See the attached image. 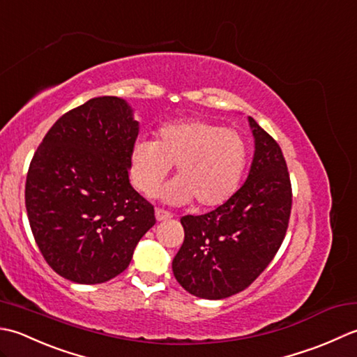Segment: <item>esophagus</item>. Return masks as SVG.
I'll return each mask as SVG.
<instances>
[{"label":"esophagus","instance_id":"esophagus-1","mask_svg":"<svg viewBox=\"0 0 357 357\" xmlns=\"http://www.w3.org/2000/svg\"><path fill=\"white\" fill-rule=\"evenodd\" d=\"M172 217V214L171 213H168V211H165V209H160V208H157L155 209V219H157V222H165V220H169Z\"/></svg>","mask_w":357,"mask_h":357}]
</instances>
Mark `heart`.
Returning <instances> with one entry per match:
<instances>
[{"mask_svg": "<svg viewBox=\"0 0 357 357\" xmlns=\"http://www.w3.org/2000/svg\"><path fill=\"white\" fill-rule=\"evenodd\" d=\"M172 165L177 178L157 191V197L171 205L195 200L200 208H215L237 191L248 146L237 130L199 119L166 123L155 142L140 137L130 146V178L143 194L154 192Z\"/></svg>", "mask_w": 357, "mask_h": 357, "instance_id": "obj_1", "label": "heart"}]
</instances>
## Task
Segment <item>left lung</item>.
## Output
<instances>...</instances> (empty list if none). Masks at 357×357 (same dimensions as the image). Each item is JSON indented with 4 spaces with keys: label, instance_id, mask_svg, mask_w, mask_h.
Returning a JSON list of instances; mask_svg holds the SVG:
<instances>
[{
    "label": "left lung",
    "instance_id": "obj_1",
    "mask_svg": "<svg viewBox=\"0 0 357 357\" xmlns=\"http://www.w3.org/2000/svg\"><path fill=\"white\" fill-rule=\"evenodd\" d=\"M254 157L245 183L217 209L185 215V240L172 260L177 282L200 299L237 294L270 265L285 238L291 181L282 149L248 117Z\"/></svg>",
    "mask_w": 357,
    "mask_h": 357
}]
</instances>
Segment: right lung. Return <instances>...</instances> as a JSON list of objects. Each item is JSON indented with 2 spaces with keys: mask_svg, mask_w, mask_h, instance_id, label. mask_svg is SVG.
Listing matches in <instances>:
<instances>
[{
  "mask_svg": "<svg viewBox=\"0 0 357 357\" xmlns=\"http://www.w3.org/2000/svg\"><path fill=\"white\" fill-rule=\"evenodd\" d=\"M138 135L132 107L97 97L55 121L26 178V209L49 266L83 285L126 270L137 243L155 225L154 206L129 183Z\"/></svg>",
  "mask_w": 357,
  "mask_h": 357,
  "instance_id": "obj_1",
  "label": "right lung"
}]
</instances>
